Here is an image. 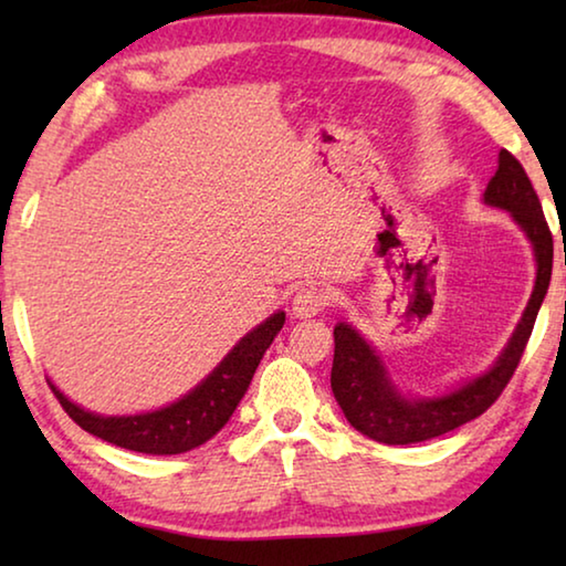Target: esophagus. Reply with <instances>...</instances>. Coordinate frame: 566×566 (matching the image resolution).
<instances>
[{"mask_svg": "<svg viewBox=\"0 0 566 566\" xmlns=\"http://www.w3.org/2000/svg\"><path fill=\"white\" fill-rule=\"evenodd\" d=\"M327 306H329V292L314 284L302 286L292 300V312L296 317H314V314L327 310Z\"/></svg>", "mask_w": 566, "mask_h": 566, "instance_id": "1", "label": "esophagus"}]
</instances>
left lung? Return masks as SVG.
<instances>
[{
  "instance_id": "1",
  "label": "left lung",
  "mask_w": 566,
  "mask_h": 566,
  "mask_svg": "<svg viewBox=\"0 0 566 566\" xmlns=\"http://www.w3.org/2000/svg\"><path fill=\"white\" fill-rule=\"evenodd\" d=\"M484 202L502 207L520 222L532 239L536 254V282L532 300L514 337L506 344L502 357L486 375L476 377L462 389L439 399H401L387 371L369 344L364 342L349 324L334 327V361H332V391L334 399L354 429L381 444H417L442 437L452 429L467 424L490 409L512 375L532 337L536 314L549 290L554 239L544 219L542 202L536 197L530 177L512 151H500V169L484 189Z\"/></svg>"
}]
</instances>
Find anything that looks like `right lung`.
<instances>
[{
    "label": "right lung",
    "instance_id": "obj_1",
    "mask_svg": "<svg viewBox=\"0 0 566 566\" xmlns=\"http://www.w3.org/2000/svg\"><path fill=\"white\" fill-rule=\"evenodd\" d=\"M284 324V312L272 314L260 327L252 329L237 347L227 354L222 364L209 375L202 385L191 389L175 405L149 415L134 417H99L90 415L82 407L72 405L52 381L50 387L60 399L62 409L70 415L84 432L117 444L122 449L142 454H181L189 452L207 439H212L234 415L239 401L252 381L256 367L270 349L276 332Z\"/></svg>",
    "mask_w": 566,
    "mask_h": 566
}]
</instances>
